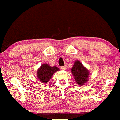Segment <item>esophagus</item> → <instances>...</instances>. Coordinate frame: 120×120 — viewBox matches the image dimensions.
<instances>
[{"mask_svg":"<svg viewBox=\"0 0 120 120\" xmlns=\"http://www.w3.org/2000/svg\"><path fill=\"white\" fill-rule=\"evenodd\" d=\"M67 68V65H65V66H63V67H61V69L62 70H66Z\"/></svg>","mask_w":120,"mask_h":120,"instance_id":"34e87169","label":"esophagus"}]
</instances>
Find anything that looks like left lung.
<instances>
[{
	"label": "left lung",
	"instance_id": "obj_1",
	"mask_svg": "<svg viewBox=\"0 0 120 120\" xmlns=\"http://www.w3.org/2000/svg\"><path fill=\"white\" fill-rule=\"evenodd\" d=\"M71 71L78 85L82 86L87 82L89 71L79 61L77 60L75 61Z\"/></svg>",
	"mask_w": 120,
	"mask_h": 120
}]
</instances>
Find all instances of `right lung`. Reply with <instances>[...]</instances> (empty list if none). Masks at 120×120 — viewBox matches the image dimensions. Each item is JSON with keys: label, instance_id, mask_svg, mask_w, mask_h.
Returning a JSON list of instances; mask_svg holds the SVG:
<instances>
[{"label": "right lung", "instance_id": "1", "mask_svg": "<svg viewBox=\"0 0 120 120\" xmlns=\"http://www.w3.org/2000/svg\"><path fill=\"white\" fill-rule=\"evenodd\" d=\"M59 70L56 67H51L47 64H43L37 71V76L41 82L47 83L52 75Z\"/></svg>", "mask_w": 120, "mask_h": 120}]
</instances>
